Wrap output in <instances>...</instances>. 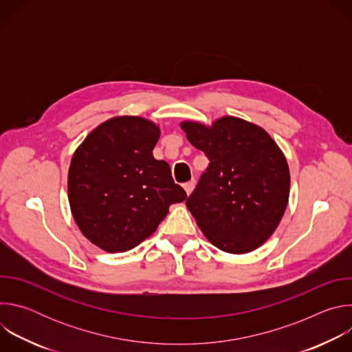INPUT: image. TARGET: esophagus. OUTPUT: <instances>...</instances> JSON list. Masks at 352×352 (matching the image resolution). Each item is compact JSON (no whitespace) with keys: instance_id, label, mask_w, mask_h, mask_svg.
<instances>
[{"instance_id":"1","label":"esophagus","mask_w":352,"mask_h":352,"mask_svg":"<svg viewBox=\"0 0 352 352\" xmlns=\"http://www.w3.org/2000/svg\"><path fill=\"white\" fill-rule=\"evenodd\" d=\"M195 179H190V181H188V182H185L184 184V189H185V192H186V195H190L192 193V190H193V188H195Z\"/></svg>"}]
</instances>
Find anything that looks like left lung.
<instances>
[{"label":"left lung","mask_w":352,"mask_h":352,"mask_svg":"<svg viewBox=\"0 0 352 352\" xmlns=\"http://www.w3.org/2000/svg\"><path fill=\"white\" fill-rule=\"evenodd\" d=\"M186 139L209 159L186 208L219 249L246 254L277 228L288 202V164L261 126L223 117L212 128L182 122Z\"/></svg>","instance_id":"obj_1"}]
</instances>
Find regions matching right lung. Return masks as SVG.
<instances>
[{"label":"right lung","mask_w":352,"mask_h":352,"mask_svg":"<svg viewBox=\"0 0 352 352\" xmlns=\"http://www.w3.org/2000/svg\"><path fill=\"white\" fill-rule=\"evenodd\" d=\"M159 128L116 117L91 131L72 156L68 196L82 234L106 252L132 249L152 235L173 204L185 200L170 166L153 157Z\"/></svg>","instance_id":"obj_1"}]
</instances>
